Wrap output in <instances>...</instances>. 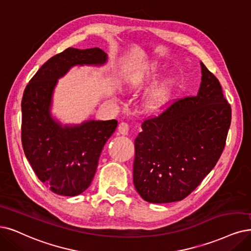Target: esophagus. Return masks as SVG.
<instances>
[{
	"label": "esophagus",
	"mask_w": 251,
	"mask_h": 251,
	"mask_svg": "<svg viewBox=\"0 0 251 251\" xmlns=\"http://www.w3.org/2000/svg\"><path fill=\"white\" fill-rule=\"evenodd\" d=\"M129 130H130V126H129L127 123L125 122H122L119 124V127H118V131L119 133L123 134V135H127Z\"/></svg>",
	"instance_id": "34e87169"
}]
</instances>
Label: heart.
<instances>
[{
    "label": "heart",
    "mask_w": 251,
    "mask_h": 251,
    "mask_svg": "<svg viewBox=\"0 0 251 251\" xmlns=\"http://www.w3.org/2000/svg\"><path fill=\"white\" fill-rule=\"evenodd\" d=\"M160 75V67L156 62H151L142 65L129 73L127 85L133 89H140L148 83L154 81ZM175 79L173 77L164 78L158 85L153 88L148 97V106L151 109H156L162 106L175 88Z\"/></svg>",
    "instance_id": "b5f03b06"
}]
</instances>
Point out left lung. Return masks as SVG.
Returning a JSON list of instances; mask_svg holds the SVG:
<instances>
[{"label": "left lung", "instance_id": "1", "mask_svg": "<svg viewBox=\"0 0 251 251\" xmlns=\"http://www.w3.org/2000/svg\"><path fill=\"white\" fill-rule=\"evenodd\" d=\"M201 83L188 96L146 119L134 141L133 183L147 201H182L216 165L225 149L231 108L216 76L201 63Z\"/></svg>", "mask_w": 251, "mask_h": 251}]
</instances>
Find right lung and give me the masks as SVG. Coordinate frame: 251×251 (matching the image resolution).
Segmentation results:
<instances>
[{
  "instance_id": "right-lung-1",
  "label": "right lung",
  "mask_w": 251,
  "mask_h": 251,
  "mask_svg": "<svg viewBox=\"0 0 251 251\" xmlns=\"http://www.w3.org/2000/svg\"><path fill=\"white\" fill-rule=\"evenodd\" d=\"M98 49L69 48L44 63L27 83L22 100V144L39 180L52 192L75 197L94 178L102 149L118 126L117 120H91L62 127L50 116L53 89L75 65H102Z\"/></svg>"
}]
</instances>
